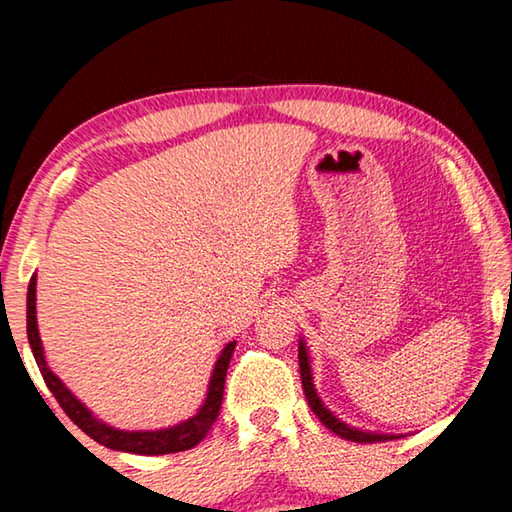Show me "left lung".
I'll use <instances>...</instances> for the list:
<instances>
[{"instance_id": "left-lung-1", "label": "left lung", "mask_w": 512, "mask_h": 512, "mask_svg": "<svg viewBox=\"0 0 512 512\" xmlns=\"http://www.w3.org/2000/svg\"><path fill=\"white\" fill-rule=\"evenodd\" d=\"M298 363H300V379H302V388H305L307 402L311 406V411L316 413V418L325 424L327 429H332L336 436H341L345 440H352V443H386V440H395V438H404L402 433H377V431H366L359 427H350L348 422H343L341 418L327 409L325 402L320 400V395L316 391L314 384V370H311V354L305 343V336H300L298 341Z\"/></svg>"}]
</instances>
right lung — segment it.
Wrapping results in <instances>:
<instances>
[{
	"label": "right lung",
	"instance_id": "right-lung-1",
	"mask_svg": "<svg viewBox=\"0 0 512 512\" xmlns=\"http://www.w3.org/2000/svg\"><path fill=\"white\" fill-rule=\"evenodd\" d=\"M36 280L38 275L31 277L29 291H27V336L33 357H36L38 368L45 377V384L49 391L54 393L58 404L63 406V411L72 418L74 424H79V429L88 433L90 438L97 440L99 445L108 449H117V452L128 454H142V456H158V454H173V452H185V449L196 447L207 436V431L212 429V424L219 415L221 402H223V384H225V372L230 366V357L235 352V341H230L221 350L219 359L214 361L210 381H207V393L203 404L198 406V411L178 424L164 429H119L112 424L103 422L97 418L88 406H85L79 397H76L69 388L63 384L54 370L49 368L45 348H42L40 329H38V316H36Z\"/></svg>",
	"mask_w": 512,
	"mask_h": 512
}]
</instances>
